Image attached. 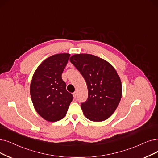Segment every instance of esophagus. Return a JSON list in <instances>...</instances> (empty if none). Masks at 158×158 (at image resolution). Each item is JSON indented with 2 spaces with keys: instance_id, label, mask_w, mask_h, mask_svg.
Here are the masks:
<instances>
[{
  "instance_id": "1",
  "label": "esophagus",
  "mask_w": 158,
  "mask_h": 158,
  "mask_svg": "<svg viewBox=\"0 0 158 158\" xmlns=\"http://www.w3.org/2000/svg\"><path fill=\"white\" fill-rule=\"evenodd\" d=\"M73 97H74V98H76V97H77V92H74V93H73Z\"/></svg>"
}]
</instances>
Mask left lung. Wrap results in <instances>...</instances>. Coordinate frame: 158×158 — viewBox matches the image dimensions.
<instances>
[{"label":"left lung","instance_id":"left-lung-1","mask_svg":"<svg viewBox=\"0 0 158 158\" xmlns=\"http://www.w3.org/2000/svg\"><path fill=\"white\" fill-rule=\"evenodd\" d=\"M69 60L87 84L88 98L81 104L85 117L91 121H105L114 113L122 97L121 81L115 69L91 54H75Z\"/></svg>","mask_w":158,"mask_h":158}]
</instances>
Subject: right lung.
Returning a JSON list of instances; mask_svg holds the SVG:
<instances>
[{"mask_svg": "<svg viewBox=\"0 0 158 158\" xmlns=\"http://www.w3.org/2000/svg\"><path fill=\"white\" fill-rule=\"evenodd\" d=\"M69 57V54L63 53L47 58L37 67L31 81L30 95L34 108L49 122L64 118L73 98L61 78Z\"/></svg>", "mask_w": 158, "mask_h": 158, "instance_id": "right-lung-1", "label": "right lung"}]
</instances>
